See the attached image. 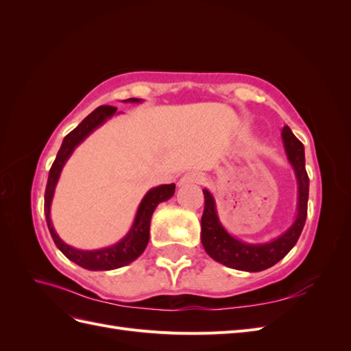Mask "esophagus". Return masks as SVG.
Here are the masks:
<instances>
[{"label":"esophagus","instance_id":"34e87169","mask_svg":"<svg viewBox=\"0 0 351 351\" xmlns=\"http://www.w3.org/2000/svg\"><path fill=\"white\" fill-rule=\"evenodd\" d=\"M204 182V174L199 171H190L186 173L182 178L178 180V186H187V184H200Z\"/></svg>","mask_w":351,"mask_h":351}]
</instances>
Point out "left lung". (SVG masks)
<instances>
[{
  "mask_svg": "<svg viewBox=\"0 0 351 351\" xmlns=\"http://www.w3.org/2000/svg\"><path fill=\"white\" fill-rule=\"evenodd\" d=\"M281 136L285 154L294 168L297 184H299V202H297L295 221L278 239L269 243L250 244L230 236L227 230L221 226L214 197L206 189H204L205 209L200 221L202 244L212 259L228 268L247 272L268 269L280 262L294 247V244L302 234L307 217V199H309V177H307L304 167V146L293 134L289 125L282 127Z\"/></svg>",
  "mask_w": 351,
  "mask_h": 351,
  "instance_id": "1",
  "label": "left lung"
}]
</instances>
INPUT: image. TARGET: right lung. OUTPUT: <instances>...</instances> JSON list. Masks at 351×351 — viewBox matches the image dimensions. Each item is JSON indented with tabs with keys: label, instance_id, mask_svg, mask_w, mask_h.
I'll list each match as a JSON object with an SVG mask.
<instances>
[{
	"label": "right lung",
	"instance_id": "add662e5",
	"mask_svg": "<svg viewBox=\"0 0 351 351\" xmlns=\"http://www.w3.org/2000/svg\"><path fill=\"white\" fill-rule=\"evenodd\" d=\"M125 102H141L137 98L125 99ZM117 108L110 107V105H102L98 107L95 111H92L86 119H84L76 129L70 132L57 154V158L54 164H52L48 176V183L45 189V218L48 230L51 232V237L54 240L56 246L62 252L66 258H69L71 262L77 263L79 267L89 269V271H110L125 267V265L132 263L137 258L141 256L143 250L147 246V241H149V226H151V218L155 208L161 204V202L168 200L176 192V184H162L151 189L149 192L145 195L142 199L139 209L136 212V218L130 231L127 232L125 237H123L119 243L112 244L110 247H104L98 250H79L74 249L69 244L62 241L54 230V226L51 222L49 210H51V202L52 196H54V190L57 186V182L61 174V169L67 162V159L76 149V146L82 143L86 137L107 121V119L115 114Z\"/></svg>",
	"mask_w": 351,
	"mask_h": 351
}]
</instances>
